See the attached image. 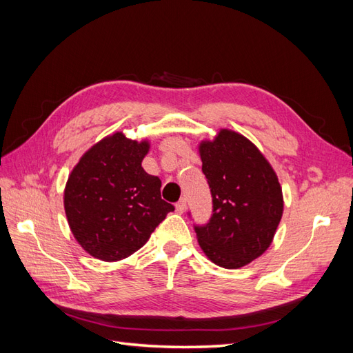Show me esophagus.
<instances>
[{
  "label": "esophagus",
  "mask_w": 353,
  "mask_h": 353,
  "mask_svg": "<svg viewBox=\"0 0 353 353\" xmlns=\"http://www.w3.org/2000/svg\"><path fill=\"white\" fill-rule=\"evenodd\" d=\"M185 208H187V200L185 199H181L175 205V209H176L178 213H184Z\"/></svg>",
  "instance_id": "esophagus-1"
}]
</instances>
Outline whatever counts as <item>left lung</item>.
<instances>
[{
	"mask_svg": "<svg viewBox=\"0 0 353 353\" xmlns=\"http://www.w3.org/2000/svg\"><path fill=\"white\" fill-rule=\"evenodd\" d=\"M201 170L210 188L213 213L194 227L208 258L237 270L270 248L283 216V190L266 157L244 135L221 130L199 144Z\"/></svg>",
	"mask_w": 353,
	"mask_h": 353,
	"instance_id": "1",
	"label": "left lung"
}]
</instances>
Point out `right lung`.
<instances>
[{
	"label": "right lung",
	"instance_id": "obj_1",
	"mask_svg": "<svg viewBox=\"0 0 353 353\" xmlns=\"http://www.w3.org/2000/svg\"><path fill=\"white\" fill-rule=\"evenodd\" d=\"M150 150L114 132L85 152L65 188V212L82 249L104 262L135 253L175 208L160 197L162 181L141 166Z\"/></svg>",
	"mask_w": 353,
	"mask_h": 353
}]
</instances>
